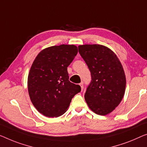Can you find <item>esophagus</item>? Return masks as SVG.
I'll return each instance as SVG.
<instances>
[{"mask_svg": "<svg viewBox=\"0 0 147 147\" xmlns=\"http://www.w3.org/2000/svg\"><path fill=\"white\" fill-rule=\"evenodd\" d=\"M79 85L80 86V87H81V90H82V91L83 90V89H84V86H83V82H81L80 84H79Z\"/></svg>", "mask_w": 147, "mask_h": 147, "instance_id": "esophagus-1", "label": "esophagus"}]
</instances>
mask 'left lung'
<instances>
[{"label": "left lung", "mask_w": 147, "mask_h": 147, "mask_svg": "<svg viewBox=\"0 0 147 147\" xmlns=\"http://www.w3.org/2000/svg\"><path fill=\"white\" fill-rule=\"evenodd\" d=\"M78 51L91 73L84 94L88 106L96 114H108L120 104L125 94L126 78L121 63L104 45H79Z\"/></svg>", "instance_id": "left-lung-1"}]
</instances>
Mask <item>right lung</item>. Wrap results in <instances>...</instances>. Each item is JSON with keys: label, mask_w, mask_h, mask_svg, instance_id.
<instances>
[{"label": "right lung", "mask_w": 147, "mask_h": 147, "mask_svg": "<svg viewBox=\"0 0 147 147\" xmlns=\"http://www.w3.org/2000/svg\"><path fill=\"white\" fill-rule=\"evenodd\" d=\"M74 45L45 48L33 63L28 78L30 100L39 113L57 117L65 113L81 88L69 80L67 67L77 55Z\"/></svg>", "instance_id": "add662e5"}]
</instances>
